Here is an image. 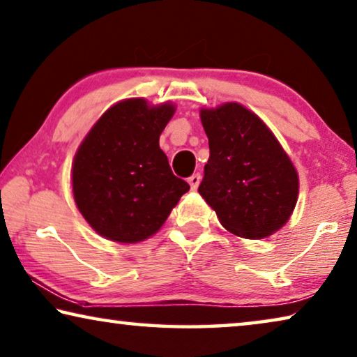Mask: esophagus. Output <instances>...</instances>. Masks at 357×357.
<instances>
[{"label":"esophagus","instance_id":"1","mask_svg":"<svg viewBox=\"0 0 357 357\" xmlns=\"http://www.w3.org/2000/svg\"><path fill=\"white\" fill-rule=\"evenodd\" d=\"M200 174L197 173V174H192V176L189 178V184H190V189L192 190H197V188H199V184H200Z\"/></svg>","mask_w":357,"mask_h":357}]
</instances>
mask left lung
Instances as JSON below:
<instances>
[{
  "instance_id": "obj_1",
  "label": "left lung",
  "mask_w": 357,
  "mask_h": 357,
  "mask_svg": "<svg viewBox=\"0 0 357 357\" xmlns=\"http://www.w3.org/2000/svg\"><path fill=\"white\" fill-rule=\"evenodd\" d=\"M209 158L200 195L219 222L241 238L280 230L296 208L298 174L262 119L240 103L200 111Z\"/></svg>"
}]
</instances>
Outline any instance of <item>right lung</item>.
Returning a JSON list of instances; mask_svg holds the SVG:
<instances>
[{"label": "right lung", "instance_id": "right-lung-1", "mask_svg": "<svg viewBox=\"0 0 357 357\" xmlns=\"http://www.w3.org/2000/svg\"><path fill=\"white\" fill-rule=\"evenodd\" d=\"M174 105L128 98L111 106L73 160V197L98 235L138 243L162 227L190 188L169 168L158 138Z\"/></svg>", "mask_w": 357, "mask_h": 357}]
</instances>
